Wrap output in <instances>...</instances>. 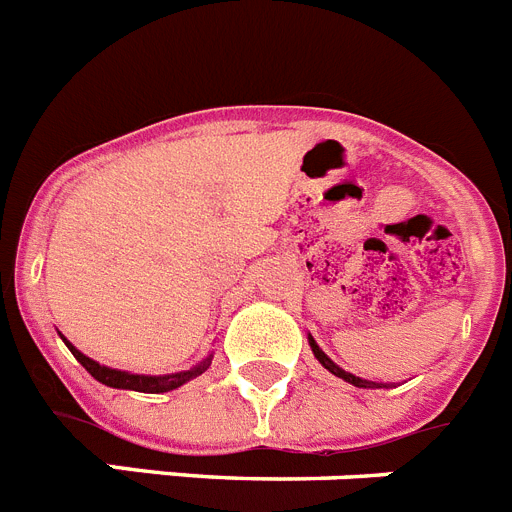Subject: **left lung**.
Segmentation results:
<instances>
[{
  "label": "left lung",
  "mask_w": 512,
  "mask_h": 512,
  "mask_svg": "<svg viewBox=\"0 0 512 512\" xmlns=\"http://www.w3.org/2000/svg\"><path fill=\"white\" fill-rule=\"evenodd\" d=\"M307 343H310V348H312V354H315V359L320 361V364L325 366V369H328L330 374H333V377H338V379H343V382H348V384H354V387H361V390H374V387H392V382L390 384H384V382H369V379H361V377H356V374H351V372H346V369H341V366L336 364V361L330 359L328 354H325L323 348L318 346V343H315V338L312 336H307Z\"/></svg>",
  "instance_id": "1"
}]
</instances>
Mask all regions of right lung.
I'll use <instances>...</instances> for the list:
<instances>
[{
    "mask_svg": "<svg viewBox=\"0 0 512 512\" xmlns=\"http://www.w3.org/2000/svg\"><path fill=\"white\" fill-rule=\"evenodd\" d=\"M63 343L69 346V351L76 356V361H79V364L84 366V369H87L97 382L107 384V387H112V390H133V392H146V395H161V392L176 390V387L192 382L194 377L205 374L212 364V354H207L200 364H194L192 369H187V372L133 374V372H122V369H112V366H104L99 364V361L89 359L87 354H81L79 348H76L69 338H63Z\"/></svg>",
    "mask_w": 512,
    "mask_h": 512,
    "instance_id": "1",
    "label": "right lung"
}]
</instances>
